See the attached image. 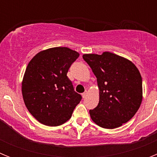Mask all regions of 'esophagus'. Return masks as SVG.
<instances>
[{
    "instance_id": "obj_1",
    "label": "esophagus",
    "mask_w": 157,
    "mask_h": 157,
    "mask_svg": "<svg viewBox=\"0 0 157 157\" xmlns=\"http://www.w3.org/2000/svg\"><path fill=\"white\" fill-rule=\"evenodd\" d=\"M87 94H88V91L85 90V92H84L82 94V98H86Z\"/></svg>"
}]
</instances>
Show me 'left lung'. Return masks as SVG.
<instances>
[{
    "label": "left lung",
    "mask_w": 157,
    "mask_h": 157,
    "mask_svg": "<svg viewBox=\"0 0 157 157\" xmlns=\"http://www.w3.org/2000/svg\"><path fill=\"white\" fill-rule=\"evenodd\" d=\"M83 59L97 77L99 103L90 115L101 127L114 129L127 123L138 112L142 101V79L129 59L109 52L84 54Z\"/></svg>",
    "instance_id": "1"
}]
</instances>
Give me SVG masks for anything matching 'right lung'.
<instances>
[{
	"label": "right lung",
	"mask_w": 157,
	"mask_h": 157,
	"mask_svg": "<svg viewBox=\"0 0 157 157\" xmlns=\"http://www.w3.org/2000/svg\"><path fill=\"white\" fill-rule=\"evenodd\" d=\"M78 56L71 48L55 47L41 51L29 62L22 82L23 101L30 114L44 125H62L82 100L67 76Z\"/></svg>",
	"instance_id": "obj_1"
}]
</instances>
